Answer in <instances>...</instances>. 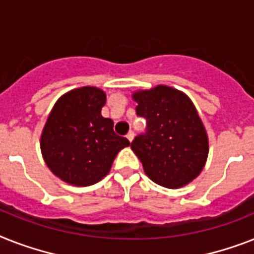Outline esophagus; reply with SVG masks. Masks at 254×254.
<instances>
[{
    "mask_svg": "<svg viewBox=\"0 0 254 254\" xmlns=\"http://www.w3.org/2000/svg\"><path fill=\"white\" fill-rule=\"evenodd\" d=\"M127 141L129 142H131L134 139V131H129V133H127Z\"/></svg>",
    "mask_w": 254,
    "mask_h": 254,
    "instance_id": "obj_1",
    "label": "esophagus"
}]
</instances>
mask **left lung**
I'll use <instances>...</instances> for the list:
<instances>
[{
	"label": "left lung",
	"mask_w": 254,
	"mask_h": 254,
	"mask_svg": "<svg viewBox=\"0 0 254 254\" xmlns=\"http://www.w3.org/2000/svg\"><path fill=\"white\" fill-rule=\"evenodd\" d=\"M131 98L147 131L134 138L131 150L148 179L170 189L185 187L201 174L209 155V137L194 104L176 88L158 84Z\"/></svg>",
	"instance_id": "8db88e82"
}]
</instances>
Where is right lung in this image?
Masks as SVG:
<instances>
[{"label": "right lung", "mask_w": 254, "mask_h": 254, "mask_svg": "<svg viewBox=\"0 0 254 254\" xmlns=\"http://www.w3.org/2000/svg\"><path fill=\"white\" fill-rule=\"evenodd\" d=\"M106 92L84 86L55 103L40 137L43 159L52 174L73 187H88L107 176L120 150L130 145L102 116Z\"/></svg>", "instance_id": "right-lung-1"}]
</instances>
